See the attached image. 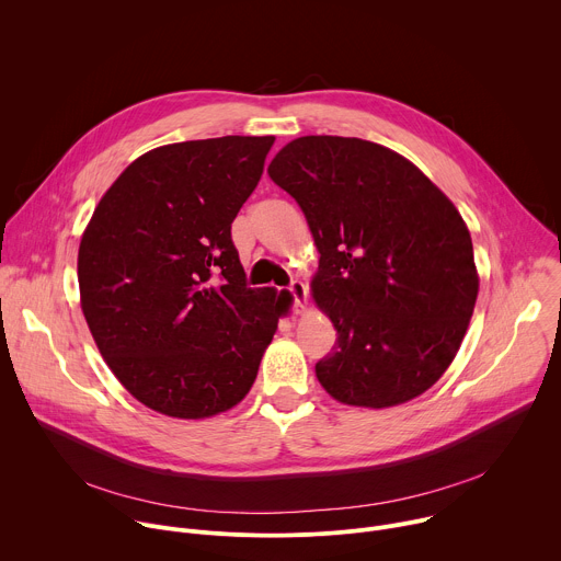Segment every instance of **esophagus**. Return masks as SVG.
<instances>
[{
    "instance_id": "34e87169",
    "label": "esophagus",
    "mask_w": 561,
    "mask_h": 561,
    "mask_svg": "<svg viewBox=\"0 0 561 561\" xmlns=\"http://www.w3.org/2000/svg\"><path fill=\"white\" fill-rule=\"evenodd\" d=\"M288 293H290V297H293V310H295V312H301V310L306 308V295H308L306 284L299 282V279H295V282H290Z\"/></svg>"
}]
</instances>
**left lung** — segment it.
<instances>
[{
  "label": "left lung",
  "instance_id": "8db88e82",
  "mask_svg": "<svg viewBox=\"0 0 561 561\" xmlns=\"http://www.w3.org/2000/svg\"><path fill=\"white\" fill-rule=\"evenodd\" d=\"M319 251L312 297L337 329L314 364L337 402L404 404L450 366L477 299L470 232L407 157L357 137L308 135L268 167Z\"/></svg>",
  "mask_w": 561,
  "mask_h": 561
}]
</instances>
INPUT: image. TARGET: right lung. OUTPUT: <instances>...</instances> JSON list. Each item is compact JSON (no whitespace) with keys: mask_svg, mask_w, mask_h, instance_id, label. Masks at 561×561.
I'll list each match as a JSON object with an SVG mask.
<instances>
[{"mask_svg":"<svg viewBox=\"0 0 561 561\" xmlns=\"http://www.w3.org/2000/svg\"><path fill=\"white\" fill-rule=\"evenodd\" d=\"M275 137L226 135L148 150L115 180L77 257L95 344L139 402L202 420L251 390L282 295L251 288L230 224Z\"/></svg>","mask_w":561,"mask_h":561,"instance_id":"1","label":"right lung"}]
</instances>
